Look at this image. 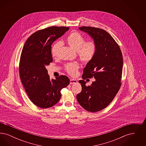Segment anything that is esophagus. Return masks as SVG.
Here are the masks:
<instances>
[{
	"label": "esophagus",
	"instance_id": "obj_1",
	"mask_svg": "<svg viewBox=\"0 0 146 146\" xmlns=\"http://www.w3.org/2000/svg\"><path fill=\"white\" fill-rule=\"evenodd\" d=\"M78 83V81L76 79H70V84H76Z\"/></svg>",
	"mask_w": 146,
	"mask_h": 146
}]
</instances>
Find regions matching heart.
<instances>
[{
	"label": "heart",
	"instance_id": "heart-1",
	"mask_svg": "<svg viewBox=\"0 0 146 146\" xmlns=\"http://www.w3.org/2000/svg\"><path fill=\"white\" fill-rule=\"evenodd\" d=\"M66 42L72 48L77 50V54L80 60L84 63L90 62L96 52L97 46L94 40L85 42L83 36L78 32H74L66 38ZM62 45L61 42H56L51 48V54L53 57L57 55ZM79 66L76 62L68 63L65 65V70L71 76L76 74Z\"/></svg>",
	"mask_w": 146,
	"mask_h": 146
}]
</instances>
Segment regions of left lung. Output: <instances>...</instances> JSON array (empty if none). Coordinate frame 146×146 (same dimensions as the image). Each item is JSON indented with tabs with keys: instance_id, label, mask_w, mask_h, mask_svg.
I'll return each mask as SVG.
<instances>
[{
	"instance_id": "8db88e82",
	"label": "left lung",
	"mask_w": 146,
	"mask_h": 146,
	"mask_svg": "<svg viewBox=\"0 0 146 146\" xmlns=\"http://www.w3.org/2000/svg\"><path fill=\"white\" fill-rule=\"evenodd\" d=\"M79 29L90 35L97 46L96 54L83 70L82 78L94 77L90 86L80 80L82 90L76 99L85 110L96 112L111 104L121 86L123 60L121 50L111 35L101 28L83 26Z\"/></svg>"
}]
</instances>
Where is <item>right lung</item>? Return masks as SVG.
Wrapping results in <instances>:
<instances>
[{
    "mask_svg": "<svg viewBox=\"0 0 146 146\" xmlns=\"http://www.w3.org/2000/svg\"><path fill=\"white\" fill-rule=\"evenodd\" d=\"M69 29L52 26L38 31L28 38L22 49L19 63L21 82L31 101L40 108H48L56 104L62 89L70 84L66 76L51 80L45 68L53 61L52 42Z\"/></svg>",
    "mask_w": 146,
    "mask_h": 146,
    "instance_id": "obj_1",
    "label": "right lung"
}]
</instances>
